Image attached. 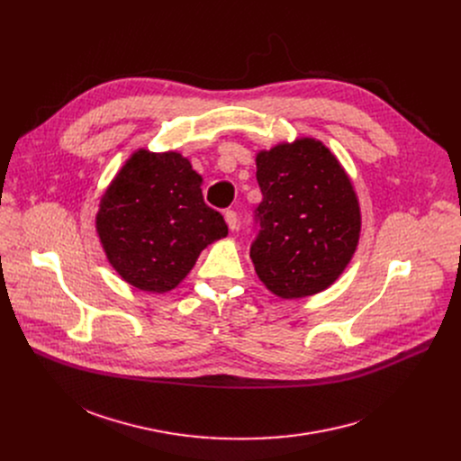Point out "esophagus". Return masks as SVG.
Here are the masks:
<instances>
[{"label":"esophagus","instance_id":"1","mask_svg":"<svg viewBox=\"0 0 461 461\" xmlns=\"http://www.w3.org/2000/svg\"><path fill=\"white\" fill-rule=\"evenodd\" d=\"M224 219H226V224H228V228L233 231V230H237V226H239V217H237V213L233 212V210H228L226 213H224Z\"/></svg>","mask_w":461,"mask_h":461}]
</instances>
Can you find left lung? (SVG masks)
<instances>
[{"label":"left lung","instance_id":"left-lung-1","mask_svg":"<svg viewBox=\"0 0 461 461\" xmlns=\"http://www.w3.org/2000/svg\"><path fill=\"white\" fill-rule=\"evenodd\" d=\"M255 162L262 203L249 257L258 279L281 299L326 290L348 267L361 233L347 171L315 139L258 151Z\"/></svg>","mask_w":461,"mask_h":461}]
</instances>
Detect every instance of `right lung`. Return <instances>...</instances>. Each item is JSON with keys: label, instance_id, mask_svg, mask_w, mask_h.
<instances>
[{"label": "right lung", "instance_id": "obj_1", "mask_svg": "<svg viewBox=\"0 0 461 461\" xmlns=\"http://www.w3.org/2000/svg\"><path fill=\"white\" fill-rule=\"evenodd\" d=\"M201 185L203 176L176 151L139 149L122 166L102 194L96 231L109 265L125 283L169 292L208 244L228 235Z\"/></svg>", "mask_w": 461, "mask_h": 461}]
</instances>
